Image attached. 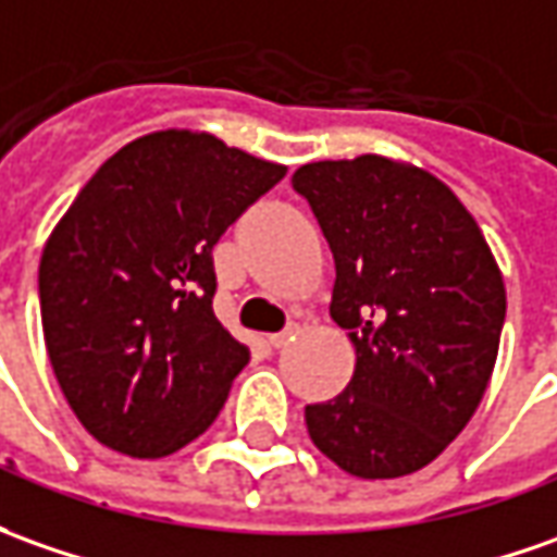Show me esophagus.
<instances>
[{
  "label": "esophagus",
  "instance_id": "34e87169",
  "mask_svg": "<svg viewBox=\"0 0 557 557\" xmlns=\"http://www.w3.org/2000/svg\"><path fill=\"white\" fill-rule=\"evenodd\" d=\"M295 335H298V326H289L283 329V332H277V335H268V344H271L274 350H280V347H286L289 342H295Z\"/></svg>",
  "mask_w": 557,
  "mask_h": 557
}]
</instances>
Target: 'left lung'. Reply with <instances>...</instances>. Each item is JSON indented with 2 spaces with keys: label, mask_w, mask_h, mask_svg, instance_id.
I'll list each match as a JSON object with an SVG mask.
<instances>
[{
  "label": "left lung",
  "mask_w": 557,
  "mask_h": 557,
  "mask_svg": "<svg viewBox=\"0 0 557 557\" xmlns=\"http://www.w3.org/2000/svg\"><path fill=\"white\" fill-rule=\"evenodd\" d=\"M293 185L329 240V313L357 350L350 384L305 408L310 438L357 479L418 472L485 396L506 320L497 259L451 188L408 161H313Z\"/></svg>",
  "instance_id": "left-lung-1"
}]
</instances>
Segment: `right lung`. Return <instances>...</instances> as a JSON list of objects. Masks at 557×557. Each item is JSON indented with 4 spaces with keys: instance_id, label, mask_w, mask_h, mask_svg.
<instances>
[{
    "instance_id": "1",
    "label": "right lung",
    "mask_w": 557,
    "mask_h": 557,
    "mask_svg": "<svg viewBox=\"0 0 557 557\" xmlns=\"http://www.w3.org/2000/svg\"><path fill=\"white\" fill-rule=\"evenodd\" d=\"M283 176L170 127L115 151L54 225L39 262L45 347L106 448L168 457L222 411L249 350L215 320L213 247Z\"/></svg>"
}]
</instances>
